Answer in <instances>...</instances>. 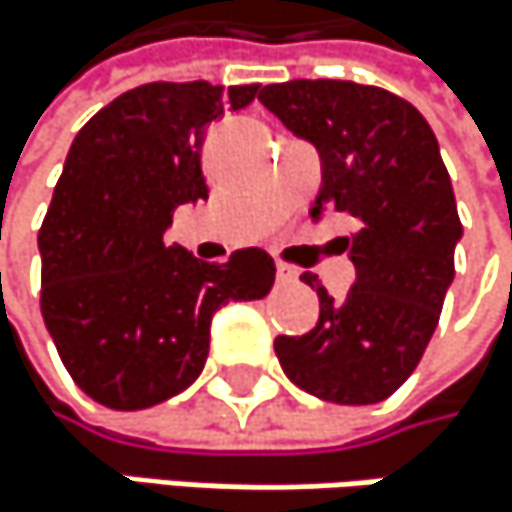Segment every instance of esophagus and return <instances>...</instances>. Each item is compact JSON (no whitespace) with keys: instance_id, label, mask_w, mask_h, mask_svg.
Segmentation results:
<instances>
[{"instance_id":"obj_1","label":"esophagus","mask_w":512,"mask_h":512,"mask_svg":"<svg viewBox=\"0 0 512 512\" xmlns=\"http://www.w3.org/2000/svg\"><path fill=\"white\" fill-rule=\"evenodd\" d=\"M276 276H279V282H297V270L294 267H285V264L276 267Z\"/></svg>"}]
</instances>
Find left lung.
Masks as SVG:
<instances>
[{
	"label": "left lung",
	"instance_id": "8db88e82",
	"mask_svg": "<svg viewBox=\"0 0 512 512\" xmlns=\"http://www.w3.org/2000/svg\"><path fill=\"white\" fill-rule=\"evenodd\" d=\"M258 99L318 151L321 191L309 215L355 218V285L343 300L315 273L318 321L303 337H276L285 376L334 404H379L410 379L455 279L461 221L440 145L419 108L355 81H285Z\"/></svg>",
	"mask_w": 512,
	"mask_h": 512
}]
</instances>
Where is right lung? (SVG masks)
Here are the masks:
<instances>
[{"label": "right lung", "mask_w": 512, "mask_h": 512, "mask_svg": "<svg viewBox=\"0 0 512 512\" xmlns=\"http://www.w3.org/2000/svg\"><path fill=\"white\" fill-rule=\"evenodd\" d=\"M254 96L258 84H142L99 108L66 154L39 230L42 315L69 376L108 410H145L194 385L212 315L276 282L264 248L206 264L163 242L178 206L209 197L206 130Z\"/></svg>", "instance_id": "right-lung-1"}]
</instances>
